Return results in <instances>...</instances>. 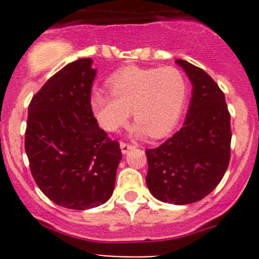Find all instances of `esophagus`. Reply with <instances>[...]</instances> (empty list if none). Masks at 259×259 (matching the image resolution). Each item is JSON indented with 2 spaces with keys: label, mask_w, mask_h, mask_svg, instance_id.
Returning <instances> with one entry per match:
<instances>
[{
  "label": "esophagus",
  "mask_w": 259,
  "mask_h": 259,
  "mask_svg": "<svg viewBox=\"0 0 259 259\" xmlns=\"http://www.w3.org/2000/svg\"><path fill=\"white\" fill-rule=\"evenodd\" d=\"M135 146L134 145H130V144H125V143H121V144H120V149H121V153L124 154H127L129 153L130 150H133V149H134Z\"/></svg>",
  "instance_id": "obj_1"
}]
</instances>
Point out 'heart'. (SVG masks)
I'll return each mask as SVG.
<instances>
[{"instance_id":"heart-1","label":"heart","mask_w":259,"mask_h":259,"mask_svg":"<svg viewBox=\"0 0 259 259\" xmlns=\"http://www.w3.org/2000/svg\"><path fill=\"white\" fill-rule=\"evenodd\" d=\"M110 94L96 90L90 96L94 117L104 130L117 132L130 116L135 137L161 138L179 121L188 98V81L176 67L127 66L108 80Z\"/></svg>"}]
</instances>
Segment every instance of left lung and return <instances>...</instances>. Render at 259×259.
Listing matches in <instances>:
<instances>
[{
    "instance_id": "1",
    "label": "left lung",
    "mask_w": 259,
    "mask_h": 259,
    "mask_svg": "<svg viewBox=\"0 0 259 259\" xmlns=\"http://www.w3.org/2000/svg\"><path fill=\"white\" fill-rule=\"evenodd\" d=\"M192 82L182 129L155 149H146V185L154 198L185 205L207 197L219 184L231 156V115L219 86L204 70L176 60Z\"/></svg>"
}]
</instances>
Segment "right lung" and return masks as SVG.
I'll use <instances>...</instances> for the list:
<instances>
[{"mask_svg":"<svg viewBox=\"0 0 259 259\" xmlns=\"http://www.w3.org/2000/svg\"><path fill=\"white\" fill-rule=\"evenodd\" d=\"M93 62H70L48 80L28 105L25 134L36 184L57 205L75 210L110 199L122 156L91 111Z\"/></svg>","mask_w":259,"mask_h":259,"instance_id":"1","label":"right lung"}]
</instances>
